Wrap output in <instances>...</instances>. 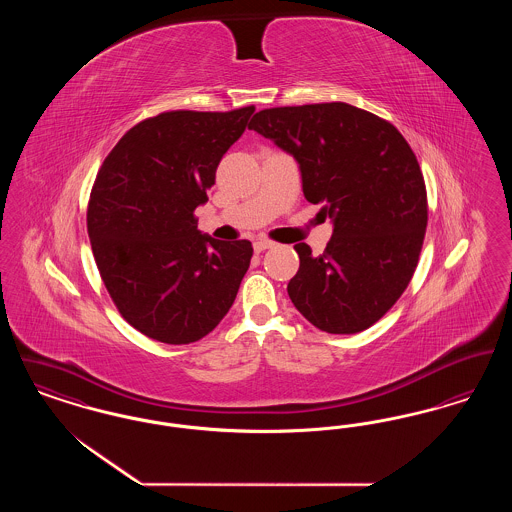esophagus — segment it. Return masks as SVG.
<instances>
[{"instance_id": "34e87169", "label": "esophagus", "mask_w": 512, "mask_h": 512, "mask_svg": "<svg viewBox=\"0 0 512 512\" xmlns=\"http://www.w3.org/2000/svg\"><path fill=\"white\" fill-rule=\"evenodd\" d=\"M272 242L270 240H255L253 242V249L257 251V253H261V251H265V249H270L272 247Z\"/></svg>"}]
</instances>
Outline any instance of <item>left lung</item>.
Segmentation results:
<instances>
[{"label":"left lung","mask_w":512,"mask_h":512,"mask_svg":"<svg viewBox=\"0 0 512 512\" xmlns=\"http://www.w3.org/2000/svg\"><path fill=\"white\" fill-rule=\"evenodd\" d=\"M249 130L292 155L305 199L334 226L322 255L293 245L295 309L328 334L363 332L405 292L424 242L426 186L413 149L393 124L341 101L265 109Z\"/></svg>","instance_id":"obj_1"}]
</instances>
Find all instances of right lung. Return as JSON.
<instances>
[{
  "label": "right lung",
  "instance_id": "right-lung-1",
  "mask_svg": "<svg viewBox=\"0 0 512 512\" xmlns=\"http://www.w3.org/2000/svg\"><path fill=\"white\" fill-rule=\"evenodd\" d=\"M253 111L161 113L130 128L99 169L88 205L96 265L124 320L151 340H201L236 299L251 242L203 234L194 211Z\"/></svg>",
  "mask_w": 512,
  "mask_h": 512
}]
</instances>
